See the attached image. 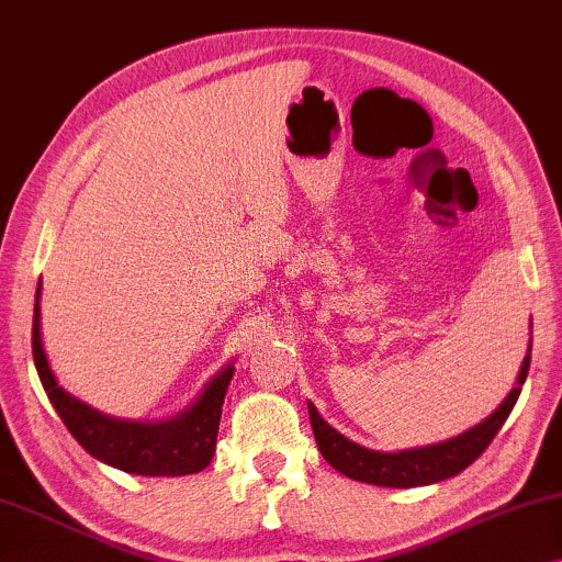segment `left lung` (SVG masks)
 Segmentation results:
<instances>
[{"label": "left lung", "mask_w": 562, "mask_h": 562, "mask_svg": "<svg viewBox=\"0 0 562 562\" xmlns=\"http://www.w3.org/2000/svg\"><path fill=\"white\" fill-rule=\"evenodd\" d=\"M530 351L532 339L528 344V357L522 359L520 374L513 392L505 396V402L490 414L485 422H480L477 427L462 431L460 437L447 439V442L419 447V450H404V452H374L367 447L353 445L351 439L339 435L331 425H326L322 414L316 412L314 404L308 402V417L311 429H314L318 452L324 454V460L331 464L334 470H339L347 477L357 482H367V485L379 487H422L431 485V482L454 477L464 468L477 460V457L487 450V445L495 439L499 427L505 425V419L510 417L517 396L522 392L525 376L530 369Z\"/></svg>", "instance_id": "8db88e82"}]
</instances>
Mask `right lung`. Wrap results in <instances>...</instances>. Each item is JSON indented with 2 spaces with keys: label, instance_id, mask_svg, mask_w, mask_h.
Wrapping results in <instances>:
<instances>
[{
  "label": "right lung",
  "instance_id": "right-lung-1",
  "mask_svg": "<svg viewBox=\"0 0 562 562\" xmlns=\"http://www.w3.org/2000/svg\"><path fill=\"white\" fill-rule=\"evenodd\" d=\"M32 357L40 382L45 386L52 407L70 429V435L94 460L131 474L145 477H178V474L201 472L211 464L218 437L223 396L233 379V364L215 374L193 407L158 425L125 422L100 414L98 409L75 400L57 384L47 364L40 331V286L34 296L32 318Z\"/></svg>",
  "mask_w": 562,
  "mask_h": 562
}]
</instances>
